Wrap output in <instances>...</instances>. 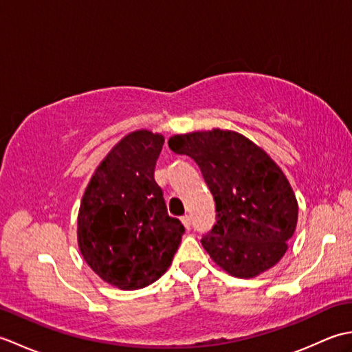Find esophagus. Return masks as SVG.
<instances>
[{
    "label": "esophagus",
    "instance_id": "esophagus-1",
    "mask_svg": "<svg viewBox=\"0 0 352 352\" xmlns=\"http://www.w3.org/2000/svg\"><path fill=\"white\" fill-rule=\"evenodd\" d=\"M182 222H183V226L186 227V230H190V218L188 214H184L183 218H182Z\"/></svg>",
    "mask_w": 352,
    "mask_h": 352
}]
</instances>
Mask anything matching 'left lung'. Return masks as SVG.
Masks as SVG:
<instances>
[{
	"label": "left lung",
	"mask_w": 352,
	"mask_h": 352,
	"mask_svg": "<svg viewBox=\"0 0 352 352\" xmlns=\"http://www.w3.org/2000/svg\"><path fill=\"white\" fill-rule=\"evenodd\" d=\"M168 145L198 164L213 195L216 223L201 243L214 263L239 278L272 267L294 236L298 204L271 157L226 130L178 134Z\"/></svg>",
	"instance_id": "1"
}]
</instances>
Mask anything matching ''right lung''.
<instances>
[{"mask_svg": "<svg viewBox=\"0 0 352 352\" xmlns=\"http://www.w3.org/2000/svg\"><path fill=\"white\" fill-rule=\"evenodd\" d=\"M163 142L146 130L125 136L96 168L80 206L77 234L86 263L122 290L159 280L184 234L154 178Z\"/></svg>", "mask_w": 352, "mask_h": 352, "instance_id": "obj_1", "label": "right lung"}]
</instances>
